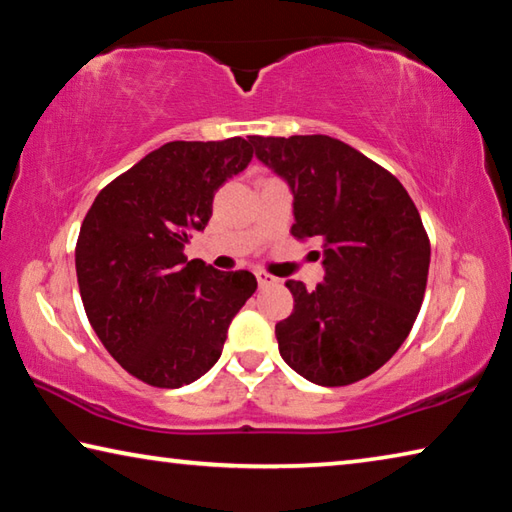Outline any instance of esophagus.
<instances>
[{
  "label": "esophagus",
  "mask_w": 512,
  "mask_h": 512,
  "mask_svg": "<svg viewBox=\"0 0 512 512\" xmlns=\"http://www.w3.org/2000/svg\"><path fill=\"white\" fill-rule=\"evenodd\" d=\"M255 275H257L259 287H271V284L277 282V277H273L271 273H266V271H255Z\"/></svg>",
  "instance_id": "1"
}]
</instances>
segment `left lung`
Returning a JSON list of instances; mask_svg holds the SVG:
<instances>
[{"label":"left lung","instance_id":"obj_1","mask_svg":"<svg viewBox=\"0 0 512 512\" xmlns=\"http://www.w3.org/2000/svg\"><path fill=\"white\" fill-rule=\"evenodd\" d=\"M293 192L291 235L323 244L325 280H289L293 311L275 325L282 359L318 386L366 379L400 350L422 307L431 246L391 171L329 135L250 137Z\"/></svg>","mask_w":512,"mask_h":512}]
</instances>
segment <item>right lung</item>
I'll use <instances>...</instances> for the list:
<instances>
[{
  "label": "right lung",
  "instance_id": "right-lung-1",
  "mask_svg": "<svg viewBox=\"0 0 512 512\" xmlns=\"http://www.w3.org/2000/svg\"><path fill=\"white\" fill-rule=\"evenodd\" d=\"M244 137L169 142L101 189L76 241L85 314L121 368L180 388L221 357L228 327L257 289L248 271L187 259L216 189L253 160Z\"/></svg>",
  "mask_w": 512,
  "mask_h": 512
}]
</instances>
